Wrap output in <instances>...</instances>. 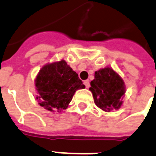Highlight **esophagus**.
<instances>
[{"instance_id":"obj_1","label":"esophagus","mask_w":156,"mask_h":156,"mask_svg":"<svg viewBox=\"0 0 156 156\" xmlns=\"http://www.w3.org/2000/svg\"><path fill=\"white\" fill-rule=\"evenodd\" d=\"M84 85H85V87H86V88H89V86H90V83H89V80H84Z\"/></svg>"}]
</instances>
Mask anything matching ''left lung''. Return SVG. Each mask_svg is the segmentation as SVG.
<instances>
[{
  "instance_id": "8db88e82",
  "label": "left lung",
  "mask_w": 156,
  "mask_h": 156,
  "mask_svg": "<svg viewBox=\"0 0 156 156\" xmlns=\"http://www.w3.org/2000/svg\"><path fill=\"white\" fill-rule=\"evenodd\" d=\"M89 90L95 104L104 112L119 109L125 93L123 80L114 70L106 67L95 72L94 80L90 82Z\"/></svg>"
}]
</instances>
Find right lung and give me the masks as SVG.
<instances>
[{"instance_id":"right-lung-1","label":"right lung","mask_w":156,"mask_h":156,"mask_svg":"<svg viewBox=\"0 0 156 156\" xmlns=\"http://www.w3.org/2000/svg\"><path fill=\"white\" fill-rule=\"evenodd\" d=\"M40 106L58 112L67 109L76 90L84 89L78 74L66 61L61 60L46 64L40 70L35 80Z\"/></svg>"}]
</instances>
